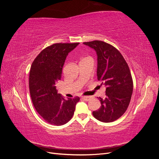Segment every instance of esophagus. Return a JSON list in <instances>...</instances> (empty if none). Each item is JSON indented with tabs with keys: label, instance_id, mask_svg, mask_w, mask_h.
Listing matches in <instances>:
<instances>
[{
	"label": "esophagus",
	"instance_id": "34e87169",
	"mask_svg": "<svg viewBox=\"0 0 159 159\" xmlns=\"http://www.w3.org/2000/svg\"><path fill=\"white\" fill-rule=\"evenodd\" d=\"M81 98H82L84 100H85V101H89L90 99H91V97L90 96H83V97H81Z\"/></svg>",
	"mask_w": 159,
	"mask_h": 159
}]
</instances>
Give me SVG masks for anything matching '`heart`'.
<instances>
[{"label":"heart","instance_id":"heart-1","mask_svg":"<svg viewBox=\"0 0 159 159\" xmlns=\"http://www.w3.org/2000/svg\"><path fill=\"white\" fill-rule=\"evenodd\" d=\"M88 58H90V57H85V58H84L83 60H85V59H88Z\"/></svg>","mask_w":159,"mask_h":159}]
</instances>
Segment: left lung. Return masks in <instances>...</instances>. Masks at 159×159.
Returning <instances> with one entry per match:
<instances>
[{
  "instance_id": "8db88e82",
  "label": "left lung",
  "mask_w": 159,
  "mask_h": 159,
  "mask_svg": "<svg viewBox=\"0 0 159 159\" xmlns=\"http://www.w3.org/2000/svg\"><path fill=\"white\" fill-rule=\"evenodd\" d=\"M84 44L97 53L98 80L106 87V97L99 98L101 107L93 111V115L102 122H113L125 113L131 101L133 82L129 66L120 52L112 45L100 40Z\"/></svg>"
}]
</instances>
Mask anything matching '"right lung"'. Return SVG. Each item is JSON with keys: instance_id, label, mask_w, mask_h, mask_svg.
Listing matches in <instances>:
<instances>
[{"instance_id": "right-lung-1", "label": "right lung", "mask_w": 159, "mask_h": 159, "mask_svg": "<svg viewBox=\"0 0 159 159\" xmlns=\"http://www.w3.org/2000/svg\"><path fill=\"white\" fill-rule=\"evenodd\" d=\"M79 43H57L43 50L32 62L29 75L31 99L36 111L46 122L60 126L73 117L79 97L65 99L57 93L56 84L61 80L68 53Z\"/></svg>"}]
</instances>
